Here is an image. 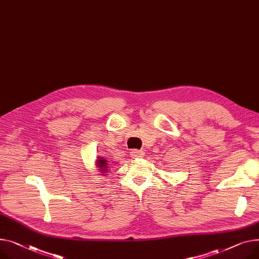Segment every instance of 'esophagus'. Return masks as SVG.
Segmentation results:
<instances>
[{
  "mask_svg": "<svg viewBox=\"0 0 259 259\" xmlns=\"http://www.w3.org/2000/svg\"><path fill=\"white\" fill-rule=\"evenodd\" d=\"M130 153H131L132 158H139V157L144 156V152L140 151V150H132Z\"/></svg>",
  "mask_w": 259,
  "mask_h": 259,
  "instance_id": "esophagus-1",
  "label": "esophagus"
}]
</instances>
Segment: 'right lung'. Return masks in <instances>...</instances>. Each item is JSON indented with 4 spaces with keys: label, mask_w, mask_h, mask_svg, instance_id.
Segmentation results:
<instances>
[{
    "label": "right lung",
    "mask_w": 259,
    "mask_h": 259,
    "mask_svg": "<svg viewBox=\"0 0 259 259\" xmlns=\"http://www.w3.org/2000/svg\"><path fill=\"white\" fill-rule=\"evenodd\" d=\"M97 166L98 169L100 170V173H103L102 175H106L108 173V163L107 160L103 157H99L97 159Z\"/></svg>",
    "instance_id": "right-lung-1"
}]
</instances>
